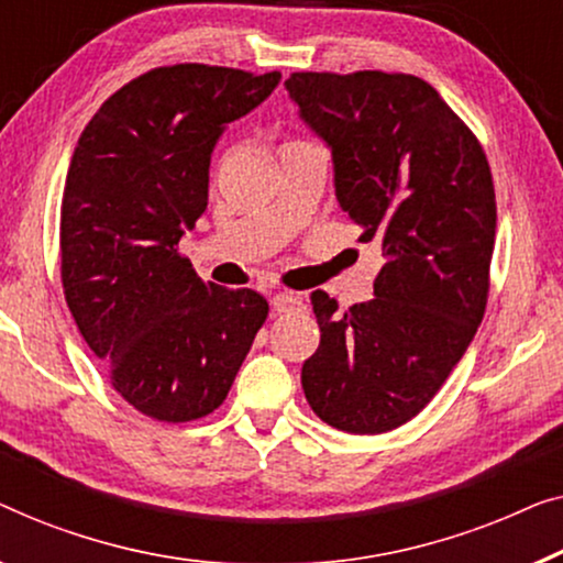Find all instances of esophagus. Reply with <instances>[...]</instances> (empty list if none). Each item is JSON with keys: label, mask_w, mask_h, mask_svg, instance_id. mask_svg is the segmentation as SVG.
<instances>
[{"label": "esophagus", "mask_w": 563, "mask_h": 563, "mask_svg": "<svg viewBox=\"0 0 563 563\" xmlns=\"http://www.w3.org/2000/svg\"><path fill=\"white\" fill-rule=\"evenodd\" d=\"M300 303H303V300H300V296H296V292H275V296L271 298L273 311H278V313L292 311V308H298Z\"/></svg>", "instance_id": "1"}]
</instances>
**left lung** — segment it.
Listing matches in <instances>:
<instances>
[{
    "mask_svg": "<svg viewBox=\"0 0 563 563\" xmlns=\"http://www.w3.org/2000/svg\"><path fill=\"white\" fill-rule=\"evenodd\" d=\"M303 120L331 147L339 206L385 265L375 298L342 313L311 292L319 350L300 383L323 423L385 433L429 406L487 306L497 206L485 150L410 74H290Z\"/></svg>",
    "mask_w": 563,
    "mask_h": 563,
    "instance_id": "obj_1",
    "label": "left lung"
}]
</instances>
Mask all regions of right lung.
Wrapping results in <instances>:
<instances>
[{
    "mask_svg": "<svg viewBox=\"0 0 563 563\" xmlns=\"http://www.w3.org/2000/svg\"><path fill=\"white\" fill-rule=\"evenodd\" d=\"M273 74L178 63L114 91L78 137L60 203L66 303L112 387L155 421L224 402L267 300L203 283L178 252L209 203L219 134L263 104Z\"/></svg>",
    "mask_w": 563,
    "mask_h": 563,
    "instance_id": "obj_1",
    "label": "right lung"
}]
</instances>
